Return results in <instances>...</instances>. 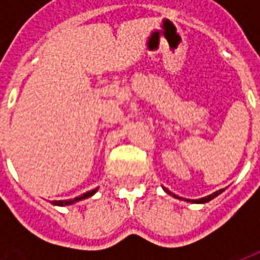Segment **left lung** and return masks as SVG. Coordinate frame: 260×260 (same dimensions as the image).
<instances>
[{
    "instance_id": "8db88e82",
    "label": "left lung",
    "mask_w": 260,
    "mask_h": 260,
    "mask_svg": "<svg viewBox=\"0 0 260 260\" xmlns=\"http://www.w3.org/2000/svg\"><path fill=\"white\" fill-rule=\"evenodd\" d=\"M164 191L167 192V193H170L171 195V192L169 191V189H166V188H163ZM224 189H220V191H216L214 193H212V195H209V196H205V198H201V199H182V198H180V196H175L173 195L174 198H178V199H182V201H186V202H192V203H206V202L209 201H212V199H214L216 196H218L221 192H223Z\"/></svg>"
}]
</instances>
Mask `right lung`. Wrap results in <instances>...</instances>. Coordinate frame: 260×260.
Wrapping results in <instances>:
<instances>
[{"label":"right lung","instance_id":"add662e5","mask_svg":"<svg viewBox=\"0 0 260 260\" xmlns=\"http://www.w3.org/2000/svg\"><path fill=\"white\" fill-rule=\"evenodd\" d=\"M96 192H97V188L96 189H91V191L86 192V193H82L80 196H76V198H74V199H68V201H54L51 202V203H53V205H57V206H68V205H72V203H75V202L83 201V199L90 198V196L94 195Z\"/></svg>","mask_w":260,"mask_h":260}]
</instances>
